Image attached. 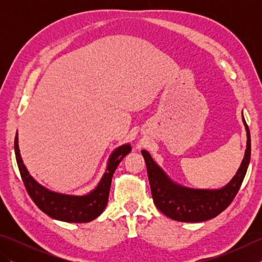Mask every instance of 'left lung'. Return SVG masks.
Returning a JSON list of instances; mask_svg holds the SVG:
<instances>
[{"instance_id": "1", "label": "left lung", "mask_w": 262, "mask_h": 262, "mask_svg": "<svg viewBox=\"0 0 262 262\" xmlns=\"http://www.w3.org/2000/svg\"><path fill=\"white\" fill-rule=\"evenodd\" d=\"M243 122L248 136L246 155L235 177L229 185L219 190H199L176 185L155 164L149 153L143 149L142 154L146 163L152 197L161 213L174 221L197 223L214 219L229 207L240 190L251 157L250 130L244 118Z\"/></svg>"}]
</instances>
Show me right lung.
Returning <instances> with one entry per match:
<instances>
[{
  "instance_id": "add662e5",
  "label": "right lung",
  "mask_w": 262,
  "mask_h": 262,
  "mask_svg": "<svg viewBox=\"0 0 262 262\" xmlns=\"http://www.w3.org/2000/svg\"><path fill=\"white\" fill-rule=\"evenodd\" d=\"M14 151L16 163L25 183V187L38 208L52 219L68 222V223H88L102 213L108 203L109 190L114 172L126 154L132 151L129 144L122 145L114 151L109 159L107 170L97 188L85 196H69V194L49 191L27 171L19 152L18 136L14 138Z\"/></svg>"
}]
</instances>
